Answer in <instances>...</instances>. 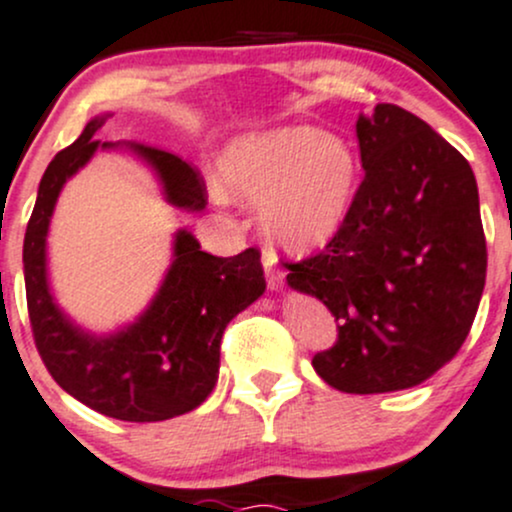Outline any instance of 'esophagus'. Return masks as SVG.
Wrapping results in <instances>:
<instances>
[{
    "label": "esophagus",
    "instance_id": "34e87169",
    "mask_svg": "<svg viewBox=\"0 0 512 512\" xmlns=\"http://www.w3.org/2000/svg\"><path fill=\"white\" fill-rule=\"evenodd\" d=\"M263 271H266V283H268V287H271V290H280V287H283L285 275L278 268V261H275V256L268 254V251L263 254Z\"/></svg>",
    "mask_w": 512,
    "mask_h": 512
}]
</instances>
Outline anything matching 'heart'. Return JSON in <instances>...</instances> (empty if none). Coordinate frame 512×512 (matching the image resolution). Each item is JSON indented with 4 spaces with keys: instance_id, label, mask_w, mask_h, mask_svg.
Masks as SVG:
<instances>
[{
    "instance_id": "b5f03b06",
    "label": "heart",
    "mask_w": 512,
    "mask_h": 512,
    "mask_svg": "<svg viewBox=\"0 0 512 512\" xmlns=\"http://www.w3.org/2000/svg\"><path fill=\"white\" fill-rule=\"evenodd\" d=\"M225 195L258 203L263 234L287 254L324 249L346 227L360 181L353 142L314 125L232 137L217 154Z\"/></svg>"
}]
</instances>
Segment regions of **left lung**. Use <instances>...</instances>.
I'll return each instance as SVG.
<instances>
[{
    "label": "left lung",
    "instance_id": "left-lung-1",
    "mask_svg": "<svg viewBox=\"0 0 512 512\" xmlns=\"http://www.w3.org/2000/svg\"><path fill=\"white\" fill-rule=\"evenodd\" d=\"M365 179L346 227L287 285L336 317L317 375L346 394L416 387L462 348L486 283L479 188L467 159L421 118L377 103L355 123Z\"/></svg>",
    "mask_w": 512,
    "mask_h": 512
}]
</instances>
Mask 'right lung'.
Here are the masks:
<instances>
[{"label": "right lung", "instance_id": "1", "mask_svg": "<svg viewBox=\"0 0 512 512\" xmlns=\"http://www.w3.org/2000/svg\"><path fill=\"white\" fill-rule=\"evenodd\" d=\"M113 113H99L70 147L55 154L38 186L24 239V280L33 336L45 367L67 394L108 418L152 423L198 409L215 389L227 324L266 292L261 254L217 258L176 229L171 263L147 307L113 331L74 321L50 287L48 234L57 198L96 152L130 154L157 179L171 208L205 210L203 179L176 154L140 142H101Z\"/></svg>", "mask_w": 512, "mask_h": 512}]
</instances>
